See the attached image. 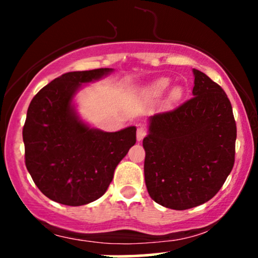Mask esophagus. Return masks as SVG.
Listing matches in <instances>:
<instances>
[{"instance_id":"esophagus-1","label":"esophagus","mask_w":258,"mask_h":258,"mask_svg":"<svg viewBox=\"0 0 258 258\" xmlns=\"http://www.w3.org/2000/svg\"><path fill=\"white\" fill-rule=\"evenodd\" d=\"M146 135H147V130L144 128L143 126H139L137 128V139H138V141H142V139L146 137Z\"/></svg>"}]
</instances>
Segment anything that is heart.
I'll return each mask as SVG.
<instances>
[{
  "label": "heart",
  "instance_id": "obj_1",
  "mask_svg": "<svg viewBox=\"0 0 258 258\" xmlns=\"http://www.w3.org/2000/svg\"><path fill=\"white\" fill-rule=\"evenodd\" d=\"M170 84V79H158L156 81H154L153 84L149 85V87H148V94H149V97H152V98H159V97L167 90ZM180 96H182V88L174 87L170 91V93H168L167 100L168 102H176V100H178L180 98Z\"/></svg>",
  "mask_w": 258,
  "mask_h": 258
}]
</instances>
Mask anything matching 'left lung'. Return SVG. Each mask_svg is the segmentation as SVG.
<instances>
[{
  "instance_id": "obj_1",
  "label": "left lung",
  "mask_w": 258,
  "mask_h": 258,
  "mask_svg": "<svg viewBox=\"0 0 258 258\" xmlns=\"http://www.w3.org/2000/svg\"><path fill=\"white\" fill-rule=\"evenodd\" d=\"M193 74V97L150 116L143 139L148 193L167 209H191L212 199L235 158L236 125L226 92L199 70Z\"/></svg>"
}]
</instances>
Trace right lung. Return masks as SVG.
I'll list each match as a JSON object with an SVG mask.
<instances>
[{"instance_id": "obj_1", "label": "right lung", "mask_w": 258, "mask_h": 258, "mask_svg": "<svg viewBox=\"0 0 258 258\" xmlns=\"http://www.w3.org/2000/svg\"><path fill=\"white\" fill-rule=\"evenodd\" d=\"M112 72L102 68L64 74L44 86L29 105L23 128L25 165L37 188L55 203L81 206L99 199L135 146V126L100 131L82 121L74 105L82 85Z\"/></svg>"}]
</instances>
